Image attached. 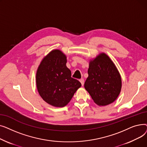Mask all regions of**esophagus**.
<instances>
[{
    "label": "esophagus",
    "mask_w": 147,
    "mask_h": 147,
    "mask_svg": "<svg viewBox=\"0 0 147 147\" xmlns=\"http://www.w3.org/2000/svg\"><path fill=\"white\" fill-rule=\"evenodd\" d=\"M80 82H81V83H82V86H83L84 85V79H80Z\"/></svg>",
    "instance_id": "obj_1"
}]
</instances>
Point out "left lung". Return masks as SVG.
<instances>
[{
  "mask_svg": "<svg viewBox=\"0 0 147 147\" xmlns=\"http://www.w3.org/2000/svg\"><path fill=\"white\" fill-rule=\"evenodd\" d=\"M88 73L84 86L94 102L105 106L115 101L121 91V79L109 57L101 53L91 60Z\"/></svg>",
  "mask_w": 147,
  "mask_h": 147,
  "instance_id": "8db88e82",
  "label": "left lung"
}]
</instances>
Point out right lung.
Segmentation results:
<instances>
[{
    "label": "right lung",
    "mask_w": 147,
    "mask_h": 147,
    "mask_svg": "<svg viewBox=\"0 0 147 147\" xmlns=\"http://www.w3.org/2000/svg\"><path fill=\"white\" fill-rule=\"evenodd\" d=\"M67 57L60 50L49 52L41 61L36 73L38 94L48 104L63 107L81 87V83L71 78L67 66Z\"/></svg>",
    "instance_id": "right-lung-1"
}]
</instances>
